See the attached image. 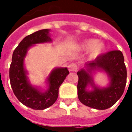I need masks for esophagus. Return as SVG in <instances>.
<instances>
[{"instance_id": "34e87169", "label": "esophagus", "mask_w": 132, "mask_h": 132, "mask_svg": "<svg viewBox=\"0 0 132 132\" xmlns=\"http://www.w3.org/2000/svg\"><path fill=\"white\" fill-rule=\"evenodd\" d=\"M68 67L70 71H76L78 69V65L76 63H70Z\"/></svg>"}]
</instances>
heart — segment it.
Here are the masks:
<instances>
[{"mask_svg": "<svg viewBox=\"0 0 132 132\" xmlns=\"http://www.w3.org/2000/svg\"><path fill=\"white\" fill-rule=\"evenodd\" d=\"M83 48H90V54L92 56H97L100 55L105 49L104 44L101 42H95L94 39H88L85 41L82 45Z\"/></svg>", "mask_w": 132, "mask_h": 132, "instance_id": "1", "label": "heart"}]
</instances>
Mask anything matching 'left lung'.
<instances>
[{
  "instance_id": "1",
  "label": "left lung",
  "mask_w": 132,
  "mask_h": 132,
  "mask_svg": "<svg viewBox=\"0 0 132 132\" xmlns=\"http://www.w3.org/2000/svg\"><path fill=\"white\" fill-rule=\"evenodd\" d=\"M87 70L81 69L77 73L78 97L83 105L97 110L110 108L122 97L127 83V68L121 51L114 50L98 56L94 61L87 63ZM93 70H103L111 78L110 86L99 89L94 86L90 73ZM90 84L93 92L86 90Z\"/></svg>"
}]
</instances>
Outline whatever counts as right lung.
Masks as SVG:
<instances>
[{"label": "right lung", "instance_id": "obj_1", "mask_svg": "<svg viewBox=\"0 0 132 132\" xmlns=\"http://www.w3.org/2000/svg\"><path fill=\"white\" fill-rule=\"evenodd\" d=\"M48 29L37 31L22 39L14 50L10 66V85L17 98L23 105L34 110H44L52 106L57 100L59 88L69 75L67 68H58L53 70L48 78L49 89L42 93L27 81L24 69V58L29 47L35 44L52 41Z\"/></svg>", "mask_w": 132, "mask_h": 132}]
</instances>
